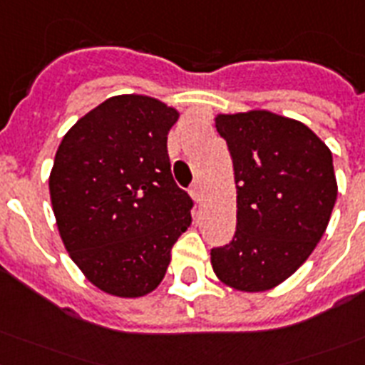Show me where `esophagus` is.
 Returning a JSON list of instances; mask_svg holds the SVG:
<instances>
[{"label": "esophagus", "instance_id": "esophagus-1", "mask_svg": "<svg viewBox=\"0 0 365 365\" xmlns=\"http://www.w3.org/2000/svg\"><path fill=\"white\" fill-rule=\"evenodd\" d=\"M189 193H191V197H193V200L197 202V205H200V202H202V185H200L199 182L193 183V187H191V191H189Z\"/></svg>", "mask_w": 365, "mask_h": 365}]
</instances>
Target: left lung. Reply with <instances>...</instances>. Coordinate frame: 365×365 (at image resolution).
Segmentation results:
<instances>
[{
  "mask_svg": "<svg viewBox=\"0 0 365 365\" xmlns=\"http://www.w3.org/2000/svg\"><path fill=\"white\" fill-rule=\"evenodd\" d=\"M237 183V233L210 252L220 282L267 292L289 278L326 233L337 200L331 151L301 121L267 110L217 113Z\"/></svg>",
  "mask_w": 365,
  "mask_h": 365,
  "instance_id": "left-lung-1",
  "label": "left lung"
}]
</instances>
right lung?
Masks as SVG:
<instances>
[{"instance_id":"right-lung-1","label":"right lung","mask_w":365,"mask_h":365,"mask_svg":"<svg viewBox=\"0 0 365 365\" xmlns=\"http://www.w3.org/2000/svg\"><path fill=\"white\" fill-rule=\"evenodd\" d=\"M180 111L151 96H111L66 132L48 176L60 239L88 282L142 297L165 278L193 200L178 187L166 136Z\"/></svg>"}]
</instances>
